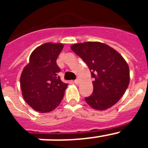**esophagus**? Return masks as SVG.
<instances>
[{
  "label": "esophagus",
  "mask_w": 148,
  "mask_h": 148,
  "mask_svg": "<svg viewBox=\"0 0 148 148\" xmlns=\"http://www.w3.org/2000/svg\"><path fill=\"white\" fill-rule=\"evenodd\" d=\"M74 83L76 84H78V83H79V78H77L76 79H75V80L74 81Z\"/></svg>",
  "instance_id": "esophagus-1"
}]
</instances>
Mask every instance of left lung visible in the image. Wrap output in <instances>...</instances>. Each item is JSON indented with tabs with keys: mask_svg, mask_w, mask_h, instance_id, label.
Returning <instances> with one entry per match:
<instances>
[{
	"mask_svg": "<svg viewBox=\"0 0 148 148\" xmlns=\"http://www.w3.org/2000/svg\"><path fill=\"white\" fill-rule=\"evenodd\" d=\"M71 49L87 64L94 78L93 92L84 99L86 102L98 110H105L118 102L130 82L129 66L122 56L101 42L75 44Z\"/></svg>",
	"mask_w": 148,
	"mask_h": 148,
	"instance_id": "left-lung-1",
	"label": "left lung"
}]
</instances>
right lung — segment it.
<instances>
[{
	"instance_id": "1",
	"label": "right lung",
	"mask_w": 148,
	"mask_h": 148,
	"mask_svg": "<svg viewBox=\"0 0 148 148\" xmlns=\"http://www.w3.org/2000/svg\"><path fill=\"white\" fill-rule=\"evenodd\" d=\"M64 45L46 43L30 55L21 75V89L26 102L35 110L48 113L60 104L67 84L61 80L56 64Z\"/></svg>"
}]
</instances>
